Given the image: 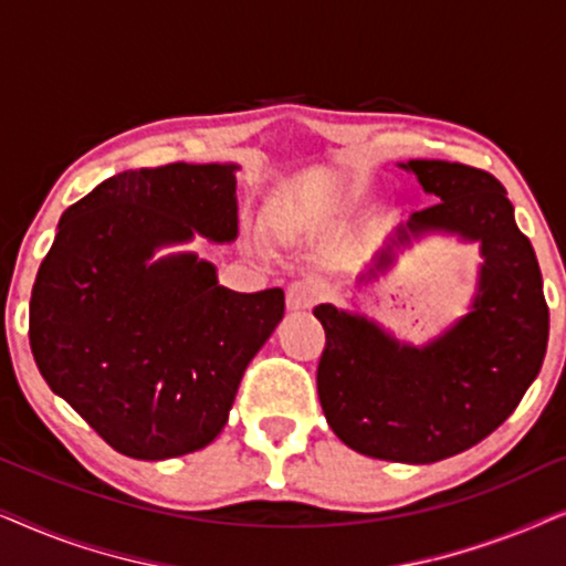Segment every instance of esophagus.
<instances>
[{
    "mask_svg": "<svg viewBox=\"0 0 566 566\" xmlns=\"http://www.w3.org/2000/svg\"><path fill=\"white\" fill-rule=\"evenodd\" d=\"M322 296V285L314 277H301V281H293L285 291V304H289L291 312H308L316 301Z\"/></svg>",
    "mask_w": 566,
    "mask_h": 566,
    "instance_id": "34e87169",
    "label": "esophagus"
}]
</instances>
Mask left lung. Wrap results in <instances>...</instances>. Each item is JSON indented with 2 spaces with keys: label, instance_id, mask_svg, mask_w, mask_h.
Masks as SVG:
<instances>
[{
  "label": "left lung",
  "instance_id": "obj_1",
  "mask_svg": "<svg viewBox=\"0 0 566 566\" xmlns=\"http://www.w3.org/2000/svg\"><path fill=\"white\" fill-rule=\"evenodd\" d=\"M436 206L412 213L407 229L455 231L482 242V277L471 314L436 343L399 345L363 316L319 304L324 327L316 389L335 436L370 459L432 463L476 446L500 428L533 378L548 343V306L531 239L517 229L513 203L497 177L461 161L412 159ZM376 258L394 262V247Z\"/></svg>",
  "mask_w": 566,
  "mask_h": 566
}]
</instances>
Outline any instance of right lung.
I'll return each mask as SVG.
<instances>
[{
  "label": "right lung",
  "instance_id": "obj_1",
  "mask_svg": "<svg viewBox=\"0 0 566 566\" xmlns=\"http://www.w3.org/2000/svg\"><path fill=\"white\" fill-rule=\"evenodd\" d=\"M234 165L128 169L69 206L30 296V350L53 394L130 459L211 443L247 366L283 319L281 289L234 293L196 254L237 237Z\"/></svg>",
  "mask_w": 566,
  "mask_h": 566
}]
</instances>
